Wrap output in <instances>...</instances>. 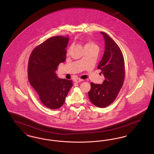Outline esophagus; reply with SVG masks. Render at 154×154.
<instances>
[{
  "label": "esophagus",
  "instance_id": "esophagus-1",
  "mask_svg": "<svg viewBox=\"0 0 154 154\" xmlns=\"http://www.w3.org/2000/svg\"><path fill=\"white\" fill-rule=\"evenodd\" d=\"M74 81L75 82H80L81 81H82L83 80H82V79H79V78H77V79H75Z\"/></svg>",
  "mask_w": 154,
  "mask_h": 154
}]
</instances>
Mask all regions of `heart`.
Masks as SVG:
<instances>
[{"instance_id":"obj_1","label":"heart","mask_w":154,"mask_h":154,"mask_svg":"<svg viewBox=\"0 0 154 154\" xmlns=\"http://www.w3.org/2000/svg\"><path fill=\"white\" fill-rule=\"evenodd\" d=\"M84 48H85V49L91 48H97V46L94 42L87 39V40H85Z\"/></svg>"}]
</instances>
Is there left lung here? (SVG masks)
Wrapping results in <instances>:
<instances>
[{
	"label": "left lung",
	"mask_w": 154,
	"mask_h": 154,
	"mask_svg": "<svg viewBox=\"0 0 154 154\" xmlns=\"http://www.w3.org/2000/svg\"><path fill=\"white\" fill-rule=\"evenodd\" d=\"M105 40V51L97 69L104 74L102 84L91 83L88 92L90 101L96 106L103 108L115 100L122 88L125 76L124 56L117 44L109 35L100 32Z\"/></svg>",
	"instance_id": "8db88e82"
}]
</instances>
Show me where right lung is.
<instances>
[{
    "label": "right lung",
    "mask_w": 154,
    "mask_h": 154,
    "mask_svg": "<svg viewBox=\"0 0 154 154\" xmlns=\"http://www.w3.org/2000/svg\"><path fill=\"white\" fill-rule=\"evenodd\" d=\"M69 37H50L36 47L30 54L28 77L40 102L50 109H57L65 102L73 85L72 80L59 79L55 74L59 64L66 60Z\"/></svg>",
    "instance_id": "add662e5"
}]
</instances>
